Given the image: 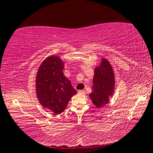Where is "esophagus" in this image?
<instances>
[{
    "label": "esophagus",
    "mask_w": 153,
    "mask_h": 153,
    "mask_svg": "<svg viewBox=\"0 0 153 153\" xmlns=\"http://www.w3.org/2000/svg\"><path fill=\"white\" fill-rule=\"evenodd\" d=\"M78 93L81 94V95H84V94H85V90H79Z\"/></svg>",
    "instance_id": "obj_1"
}]
</instances>
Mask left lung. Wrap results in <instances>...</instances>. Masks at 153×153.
Returning a JSON list of instances; mask_svg holds the SVG:
<instances>
[{
  "instance_id": "1",
  "label": "left lung",
  "mask_w": 153,
  "mask_h": 153,
  "mask_svg": "<svg viewBox=\"0 0 153 153\" xmlns=\"http://www.w3.org/2000/svg\"><path fill=\"white\" fill-rule=\"evenodd\" d=\"M92 92L90 97L96 108H100L108 103L115 90L114 68L106 58H102L99 66L94 70Z\"/></svg>"
}]
</instances>
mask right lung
<instances>
[{"label":"right lung","instance_id":"1","mask_svg":"<svg viewBox=\"0 0 153 153\" xmlns=\"http://www.w3.org/2000/svg\"><path fill=\"white\" fill-rule=\"evenodd\" d=\"M64 63L58 56L46 58L39 66L35 80L36 95L44 108L61 114L76 91L63 74Z\"/></svg>","mask_w":153,"mask_h":153}]
</instances>
